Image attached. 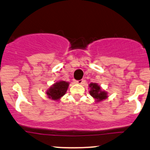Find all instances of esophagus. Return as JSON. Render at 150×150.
<instances>
[{"mask_svg": "<svg viewBox=\"0 0 150 150\" xmlns=\"http://www.w3.org/2000/svg\"><path fill=\"white\" fill-rule=\"evenodd\" d=\"M76 83L78 84H80V85H83V84L85 83V81H84L83 79H81V80L79 81H76Z\"/></svg>", "mask_w": 150, "mask_h": 150, "instance_id": "1", "label": "esophagus"}]
</instances>
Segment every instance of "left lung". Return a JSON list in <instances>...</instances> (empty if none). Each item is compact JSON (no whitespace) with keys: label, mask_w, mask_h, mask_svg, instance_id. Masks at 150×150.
Wrapping results in <instances>:
<instances>
[{"label":"left lung","mask_w":150,"mask_h":150,"mask_svg":"<svg viewBox=\"0 0 150 150\" xmlns=\"http://www.w3.org/2000/svg\"><path fill=\"white\" fill-rule=\"evenodd\" d=\"M88 86L90 88V95L96 100L97 103L103 101V100L107 99L108 98L107 93L106 91H103L101 89V87L98 83H91Z\"/></svg>","instance_id":"obj_1"}]
</instances>
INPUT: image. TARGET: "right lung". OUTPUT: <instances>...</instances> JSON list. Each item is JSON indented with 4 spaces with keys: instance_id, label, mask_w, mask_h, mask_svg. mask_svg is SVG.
<instances>
[{
    "instance_id": "obj_1",
    "label": "right lung",
    "mask_w": 150,
    "mask_h": 150,
    "mask_svg": "<svg viewBox=\"0 0 150 150\" xmlns=\"http://www.w3.org/2000/svg\"><path fill=\"white\" fill-rule=\"evenodd\" d=\"M69 83L64 81H59L54 83L46 91L48 98L53 100H59L63 96H64L67 91Z\"/></svg>"
}]
</instances>
